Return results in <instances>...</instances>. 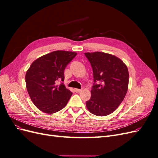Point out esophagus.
<instances>
[{
  "label": "esophagus",
  "mask_w": 158,
  "mask_h": 158,
  "mask_svg": "<svg viewBox=\"0 0 158 158\" xmlns=\"http://www.w3.org/2000/svg\"><path fill=\"white\" fill-rule=\"evenodd\" d=\"M74 91H75V92H76V93H79L80 92H81V91H82V89H77V88H75V89H74Z\"/></svg>",
  "instance_id": "34e87169"
}]
</instances>
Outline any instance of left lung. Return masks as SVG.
<instances>
[{
	"label": "left lung",
	"mask_w": 158,
	"mask_h": 158,
	"mask_svg": "<svg viewBox=\"0 0 158 158\" xmlns=\"http://www.w3.org/2000/svg\"><path fill=\"white\" fill-rule=\"evenodd\" d=\"M92 66L94 84L85 105L95 115L106 116L121 103L127 92L129 74L127 66L115 56L102 52H85Z\"/></svg>",
	"instance_id": "8db88e82"
}]
</instances>
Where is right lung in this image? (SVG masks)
Returning <instances> with one entry per match:
<instances>
[{
  "label": "right lung",
  "mask_w": 158,
  "mask_h": 158,
  "mask_svg": "<svg viewBox=\"0 0 158 158\" xmlns=\"http://www.w3.org/2000/svg\"><path fill=\"white\" fill-rule=\"evenodd\" d=\"M75 52L56 51L40 57L27 70L26 84L35 106L45 113L63 109L73 93L63 83L64 69L76 56ZM60 81L61 84L57 85Z\"/></svg>",
  "instance_id": "1"
}]
</instances>
